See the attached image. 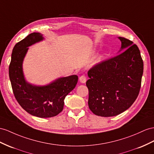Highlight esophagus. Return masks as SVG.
Listing matches in <instances>:
<instances>
[{
  "instance_id": "1",
  "label": "esophagus",
  "mask_w": 154,
  "mask_h": 154,
  "mask_svg": "<svg viewBox=\"0 0 154 154\" xmlns=\"http://www.w3.org/2000/svg\"><path fill=\"white\" fill-rule=\"evenodd\" d=\"M79 81L82 83H85L86 81V77L85 75H82L79 77Z\"/></svg>"
}]
</instances>
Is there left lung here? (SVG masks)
<instances>
[{
    "mask_svg": "<svg viewBox=\"0 0 154 154\" xmlns=\"http://www.w3.org/2000/svg\"><path fill=\"white\" fill-rule=\"evenodd\" d=\"M118 38L123 52L88 72V107L97 116L120 115L131 107L140 92L144 66L140 50L129 39Z\"/></svg>",
    "mask_w": 154,
    "mask_h": 154,
    "instance_id": "1",
    "label": "left lung"
}]
</instances>
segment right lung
Wrapping results in <instances>:
<instances>
[{
	"instance_id": "right-lung-1",
	"label": "right lung",
	"mask_w": 154,
	"mask_h": 154,
	"mask_svg": "<svg viewBox=\"0 0 154 154\" xmlns=\"http://www.w3.org/2000/svg\"><path fill=\"white\" fill-rule=\"evenodd\" d=\"M42 35L33 32L14 46L9 66V77L15 99L25 111L39 118L58 115L64 108L66 96L75 87L77 75L62 77L47 86H37L25 80L23 60L28 47L42 40Z\"/></svg>"
}]
</instances>
